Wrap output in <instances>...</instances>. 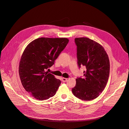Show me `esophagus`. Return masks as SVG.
Masks as SVG:
<instances>
[{"label": "esophagus", "mask_w": 129, "mask_h": 129, "mask_svg": "<svg viewBox=\"0 0 129 129\" xmlns=\"http://www.w3.org/2000/svg\"><path fill=\"white\" fill-rule=\"evenodd\" d=\"M67 80H68V79H67V78H64V77H62V81H63V82H66V81H67Z\"/></svg>", "instance_id": "1"}]
</instances>
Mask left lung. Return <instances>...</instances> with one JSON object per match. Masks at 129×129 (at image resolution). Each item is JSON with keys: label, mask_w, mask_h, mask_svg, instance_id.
I'll return each instance as SVG.
<instances>
[{"label": "left lung", "mask_w": 129, "mask_h": 129, "mask_svg": "<svg viewBox=\"0 0 129 129\" xmlns=\"http://www.w3.org/2000/svg\"><path fill=\"white\" fill-rule=\"evenodd\" d=\"M79 68H86L83 77H77L74 95L82 100L91 101L104 89L110 73V62L106 52L99 43L88 38L75 39Z\"/></svg>", "instance_id": "8db88e82"}]
</instances>
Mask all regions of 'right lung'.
Here are the masks:
<instances>
[{
    "instance_id": "1",
    "label": "right lung",
    "mask_w": 129,
    "mask_h": 129,
    "mask_svg": "<svg viewBox=\"0 0 129 129\" xmlns=\"http://www.w3.org/2000/svg\"><path fill=\"white\" fill-rule=\"evenodd\" d=\"M68 42L67 38H40L25 49L19 63V76L22 86L35 99L43 101L55 95L61 82L46 71Z\"/></svg>"
}]
</instances>
